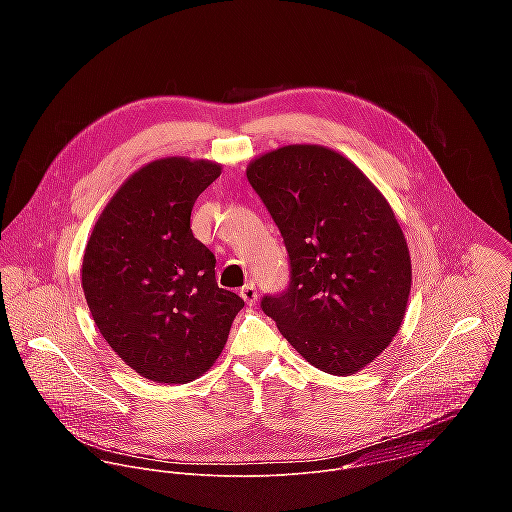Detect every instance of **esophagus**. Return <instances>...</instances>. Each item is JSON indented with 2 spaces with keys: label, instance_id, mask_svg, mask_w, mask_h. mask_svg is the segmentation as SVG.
Wrapping results in <instances>:
<instances>
[{
  "label": "esophagus",
  "instance_id": "esophagus-1",
  "mask_svg": "<svg viewBox=\"0 0 512 512\" xmlns=\"http://www.w3.org/2000/svg\"><path fill=\"white\" fill-rule=\"evenodd\" d=\"M240 297L248 303V305H254L258 301V292H256V286L254 284H246L242 290H240Z\"/></svg>",
  "mask_w": 512,
  "mask_h": 512
}]
</instances>
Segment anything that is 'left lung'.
<instances>
[{
  "instance_id": "obj_1",
  "label": "left lung",
  "mask_w": 512,
  "mask_h": 512,
  "mask_svg": "<svg viewBox=\"0 0 512 512\" xmlns=\"http://www.w3.org/2000/svg\"><path fill=\"white\" fill-rule=\"evenodd\" d=\"M290 254L286 292L262 309L309 365L349 376L398 333L412 288L404 232L384 195L335 149H272L246 167Z\"/></svg>"
}]
</instances>
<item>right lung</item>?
Masks as SVG:
<instances>
[{"instance_id": "obj_1", "label": "right lung", "mask_w": 512, "mask_h": 512, "mask_svg": "<svg viewBox=\"0 0 512 512\" xmlns=\"http://www.w3.org/2000/svg\"><path fill=\"white\" fill-rule=\"evenodd\" d=\"M222 165L163 157L104 207L82 258V290L112 351L140 376L185 384L219 359L244 301L222 290L191 211Z\"/></svg>"}]
</instances>
